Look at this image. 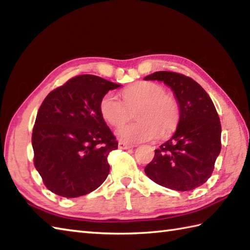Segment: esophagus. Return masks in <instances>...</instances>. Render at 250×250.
Listing matches in <instances>:
<instances>
[{"mask_svg":"<svg viewBox=\"0 0 250 250\" xmlns=\"http://www.w3.org/2000/svg\"><path fill=\"white\" fill-rule=\"evenodd\" d=\"M118 147L120 148V149H130V148H133L134 146L133 145H130V144H126V143L120 141L118 143Z\"/></svg>","mask_w":250,"mask_h":250,"instance_id":"obj_1","label":"esophagus"}]
</instances>
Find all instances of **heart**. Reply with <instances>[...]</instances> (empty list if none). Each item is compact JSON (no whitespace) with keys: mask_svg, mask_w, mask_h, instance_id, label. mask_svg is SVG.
Instances as JSON below:
<instances>
[{"mask_svg":"<svg viewBox=\"0 0 250 250\" xmlns=\"http://www.w3.org/2000/svg\"><path fill=\"white\" fill-rule=\"evenodd\" d=\"M124 102L113 93H106L99 103L102 118L113 126L128 120L129 109L139 107L135 119L139 122L117 130V136L125 143L155 140L160 134L166 137L176 130L180 120L177 100L167 94L163 86L151 82H141L126 87L121 92Z\"/></svg>","mask_w":250,"mask_h":250,"instance_id":"obj_1","label":"heart"}]
</instances>
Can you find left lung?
<instances>
[{"label":"left lung","instance_id":"1","mask_svg":"<svg viewBox=\"0 0 250 250\" xmlns=\"http://www.w3.org/2000/svg\"><path fill=\"white\" fill-rule=\"evenodd\" d=\"M145 81L163 82L174 91L180 120L176 132L155 150L145 167L156 184L176 191H189L207 182L221 150V125L213 101L192 78L160 71Z\"/></svg>","mask_w":250,"mask_h":250}]
</instances>
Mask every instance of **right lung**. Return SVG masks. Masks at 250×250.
Listing matches in <instances>:
<instances>
[{
    "label": "right lung",
    "mask_w": 250,
    "mask_h": 250,
    "mask_svg": "<svg viewBox=\"0 0 250 250\" xmlns=\"http://www.w3.org/2000/svg\"><path fill=\"white\" fill-rule=\"evenodd\" d=\"M120 84L94 75L75 76L47 95L32 133L34 166L47 189L64 198L92 192L109 173L107 157L118 142L99 103Z\"/></svg>",
    "instance_id": "1"
}]
</instances>
